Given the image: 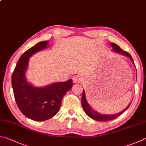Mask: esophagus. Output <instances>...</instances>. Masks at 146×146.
<instances>
[{
	"instance_id": "obj_1",
	"label": "esophagus",
	"mask_w": 146,
	"mask_h": 146,
	"mask_svg": "<svg viewBox=\"0 0 146 146\" xmlns=\"http://www.w3.org/2000/svg\"><path fill=\"white\" fill-rule=\"evenodd\" d=\"M82 80V78L80 77V76H75L73 78V83H75V84L79 83V82H81Z\"/></svg>"
}]
</instances>
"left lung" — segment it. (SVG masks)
I'll return each instance as SVG.
<instances>
[{
	"label": "left lung",
	"instance_id": "obj_1",
	"mask_svg": "<svg viewBox=\"0 0 146 146\" xmlns=\"http://www.w3.org/2000/svg\"><path fill=\"white\" fill-rule=\"evenodd\" d=\"M111 46L112 47V50L113 52H115L117 54H121L123 56H126L129 57L130 60H131V62L134 64V62L133 60V59H132L131 56L130 54L128 53L127 52H124L122 50L120 47L117 46V44H115L114 43H110ZM131 103L127 106V107L124 108V109L121 111L120 112H118L117 113H114V114H104V113H101L96 112V110H94V109H92L91 108V106L87 102V101L86 100V93H85V91L84 89L83 90V93H82V108L84 110V112H86V114L89 116V117H91V119H94V120L96 121H110V120H113L115 118H117L119 117V115H121L122 113H123L124 112L128 109V107L130 105Z\"/></svg>",
	"mask_w": 146,
	"mask_h": 146
}]
</instances>
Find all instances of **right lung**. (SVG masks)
Wrapping results in <instances>:
<instances>
[{
  "label": "right lung",
  "instance_id": "1",
  "mask_svg": "<svg viewBox=\"0 0 146 146\" xmlns=\"http://www.w3.org/2000/svg\"><path fill=\"white\" fill-rule=\"evenodd\" d=\"M48 44V41H41L23 53L12 74V87L18 107L23 115L36 121H46L56 115L63 97L73 86L72 79L40 87L27 81L25 73L29 58L46 48Z\"/></svg>",
  "mask_w": 146,
  "mask_h": 146
}]
</instances>
